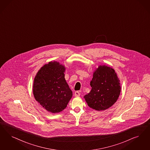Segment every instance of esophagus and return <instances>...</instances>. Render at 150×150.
Segmentation results:
<instances>
[{
  "label": "esophagus",
  "instance_id": "esophagus-1",
  "mask_svg": "<svg viewBox=\"0 0 150 150\" xmlns=\"http://www.w3.org/2000/svg\"><path fill=\"white\" fill-rule=\"evenodd\" d=\"M80 95V93L79 91H76L75 92V96H79Z\"/></svg>",
  "mask_w": 150,
  "mask_h": 150
}]
</instances>
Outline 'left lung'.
<instances>
[{
	"label": "left lung",
	"mask_w": 150,
	"mask_h": 150,
	"mask_svg": "<svg viewBox=\"0 0 150 150\" xmlns=\"http://www.w3.org/2000/svg\"><path fill=\"white\" fill-rule=\"evenodd\" d=\"M91 90L84 96L88 106L96 110H104L111 107L120 93L119 78L114 69L100 65L93 73L90 81Z\"/></svg>",
	"instance_id": "obj_1"
}]
</instances>
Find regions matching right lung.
I'll return each instance as SVG.
<instances>
[{"label": "right lung", "mask_w": 150, "mask_h": 150, "mask_svg": "<svg viewBox=\"0 0 150 150\" xmlns=\"http://www.w3.org/2000/svg\"><path fill=\"white\" fill-rule=\"evenodd\" d=\"M65 67L56 61L49 62L40 69L34 79L33 96L38 103L52 113L62 111L72 98L67 84Z\"/></svg>", "instance_id": "add662e5"}]
</instances>
